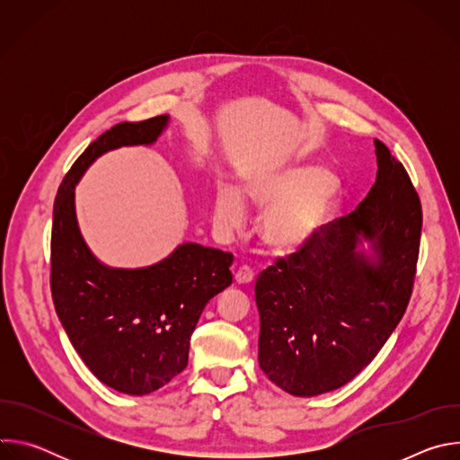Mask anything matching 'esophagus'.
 Wrapping results in <instances>:
<instances>
[{
    "label": "esophagus",
    "instance_id": "34e87169",
    "mask_svg": "<svg viewBox=\"0 0 460 460\" xmlns=\"http://www.w3.org/2000/svg\"><path fill=\"white\" fill-rule=\"evenodd\" d=\"M252 280H254V273H252V270L247 268V266H242V268L234 273V282L240 284V286H247V284H251Z\"/></svg>",
    "mask_w": 460,
    "mask_h": 460
}]
</instances>
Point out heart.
<instances>
[{
  "label": "heart",
  "mask_w": 460,
  "mask_h": 460,
  "mask_svg": "<svg viewBox=\"0 0 460 460\" xmlns=\"http://www.w3.org/2000/svg\"><path fill=\"white\" fill-rule=\"evenodd\" d=\"M245 199L269 208L261 217L260 233L264 242L280 252L311 242L330 218L337 187L332 174L316 165L256 171L240 187ZM243 217V204L236 190L220 189L215 199V222L222 229H236Z\"/></svg>",
  "instance_id": "heart-1"
}]
</instances>
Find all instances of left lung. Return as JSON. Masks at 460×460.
<instances>
[{
    "label": "left lung",
    "instance_id": "obj_1",
    "mask_svg": "<svg viewBox=\"0 0 460 460\" xmlns=\"http://www.w3.org/2000/svg\"><path fill=\"white\" fill-rule=\"evenodd\" d=\"M375 155L376 180L360 206L322 226L254 284L258 364L295 397L322 395L353 380L395 332L411 296L420 200L404 165L380 140Z\"/></svg>",
    "mask_w": 460,
    "mask_h": 460
}]
</instances>
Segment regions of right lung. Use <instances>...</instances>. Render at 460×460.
Returning a JSON list of instances; mask_svg holds the SVG:
<instances>
[{"mask_svg": "<svg viewBox=\"0 0 460 460\" xmlns=\"http://www.w3.org/2000/svg\"><path fill=\"white\" fill-rule=\"evenodd\" d=\"M167 123L162 114L105 130L63 178L52 211L58 318L93 375L127 395H147L185 369L196 322L233 282V254L220 249L187 242L153 266L119 270L100 261L82 236L75 189L89 165L118 147L155 144Z\"/></svg>", "mask_w": 460, "mask_h": 460, "instance_id": "add662e5", "label": "right lung"}]
</instances>
